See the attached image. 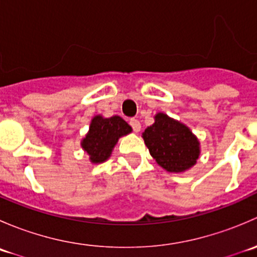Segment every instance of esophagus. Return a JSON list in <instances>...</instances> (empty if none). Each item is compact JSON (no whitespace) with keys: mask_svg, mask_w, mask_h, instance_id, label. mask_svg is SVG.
Instances as JSON below:
<instances>
[{"mask_svg":"<svg viewBox=\"0 0 257 257\" xmlns=\"http://www.w3.org/2000/svg\"><path fill=\"white\" fill-rule=\"evenodd\" d=\"M129 124H131V126H132V128H133V131L136 132V133H138V132L141 131L142 125H141V121H139L138 119L132 118L131 120H129Z\"/></svg>","mask_w":257,"mask_h":257,"instance_id":"esophagus-1","label":"esophagus"}]
</instances>
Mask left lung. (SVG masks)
I'll return each mask as SVG.
<instances>
[{
    "instance_id": "1",
    "label": "left lung",
    "mask_w": 257,
    "mask_h": 257,
    "mask_svg": "<svg viewBox=\"0 0 257 257\" xmlns=\"http://www.w3.org/2000/svg\"><path fill=\"white\" fill-rule=\"evenodd\" d=\"M145 145L160 167L172 173L188 170L200 154L199 142L180 121L158 113L155 123L143 132Z\"/></svg>"
}]
</instances>
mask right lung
<instances>
[{"label": "right lung", "instance_id": "obj_1", "mask_svg": "<svg viewBox=\"0 0 257 257\" xmlns=\"http://www.w3.org/2000/svg\"><path fill=\"white\" fill-rule=\"evenodd\" d=\"M131 132V125L120 116L103 118L97 115L92 119L89 133L83 139L82 147L89 154L92 163L105 162L118 139Z\"/></svg>", "mask_w": 257, "mask_h": 257}]
</instances>
